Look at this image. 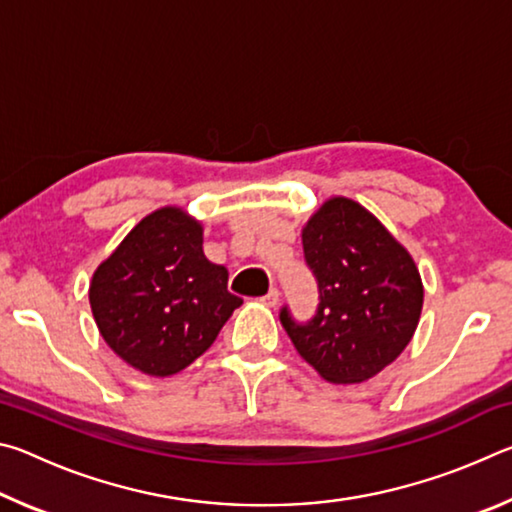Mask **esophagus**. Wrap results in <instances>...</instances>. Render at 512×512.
<instances>
[{"label":"esophagus","instance_id":"obj_1","mask_svg":"<svg viewBox=\"0 0 512 512\" xmlns=\"http://www.w3.org/2000/svg\"><path fill=\"white\" fill-rule=\"evenodd\" d=\"M262 302H264V305H268V307H275L277 302H280V291H277V289H271V291H268L266 296L262 298Z\"/></svg>","mask_w":512,"mask_h":512}]
</instances>
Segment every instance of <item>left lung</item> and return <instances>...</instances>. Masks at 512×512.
<instances>
[{
    "instance_id": "8db88e82",
    "label": "left lung",
    "mask_w": 512,
    "mask_h": 512,
    "mask_svg": "<svg viewBox=\"0 0 512 512\" xmlns=\"http://www.w3.org/2000/svg\"><path fill=\"white\" fill-rule=\"evenodd\" d=\"M302 250L318 282V309L280 320L302 359L332 384H361L400 357L420 323L422 277L413 257L375 214L332 196L302 228Z\"/></svg>"
}]
</instances>
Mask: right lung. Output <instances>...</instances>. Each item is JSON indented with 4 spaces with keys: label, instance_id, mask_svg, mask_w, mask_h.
I'll use <instances>...</instances> for the list:
<instances>
[{
    "label": "right lung",
    "instance_id": "right-lung-1",
    "mask_svg": "<svg viewBox=\"0 0 512 512\" xmlns=\"http://www.w3.org/2000/svg\"><path fill=\"white\" fill-rule=\"evenodd\" d=\"M241 302L228 291V268L203 253L201 221L176 205L146 214L90 282L103 341L149 377L194 363Z\"/></svg>",
    "mask_w": 512,
    "mask_h": 512
}]
</instances>
